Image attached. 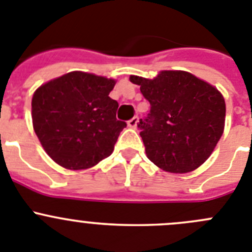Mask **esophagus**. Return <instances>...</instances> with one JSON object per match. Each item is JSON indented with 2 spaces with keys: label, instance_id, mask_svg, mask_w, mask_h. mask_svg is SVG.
Returning <instances> with one entry per match:
<instances>
[{
  "label": "esophagus",
  "instance_id": "34e87169",
  "mask_svg": "<svg viewBox=\"0 0 252 252\" xmlns=\"http://www.w3.org/2000/svg\"><path fill=\"white\" fill-rule=\"evenodd\" d=\"M137 124H138V117H133L130 121H128L129 128H137Z\"/></svg>",
  "mask_w": 252,
  "mask_h": 252
}]
</instances>
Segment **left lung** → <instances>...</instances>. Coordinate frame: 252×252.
I'll return each mask as SVG.
<instances>
[{
  "mask_svg": "<svg viewBox=\"0 0 252 252\" xmlns=\"http://www.w3.org/2000/svg\"><path fill=\"white\" fill-rule=\"evenodd\" d=\"M129 80L151 104L138 123L148 159L171 173H187L205 163L225 128L221 93L181 70H164L154 79L131 75Z\"/></svg>",
  "mask_w": 252,
  "mask_h": 252,
  "instance_id": "left-lung-1",
  "label": "left lung"
}]
</instances>
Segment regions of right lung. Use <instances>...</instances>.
<instances>
[{
  "label": "right lung",
  "mask_w": 252,
  "mask_h": 252,
  "mask_svg": "<svg viewBox=\"0 0 252 252\" xmlns=\"http://www.w3.org/2000/svg\"><path fill=\"white\" fill-rule=\"evenodd\" d=\"M114 79L71 71L50 80L32 96L33 130L51 159L67 169H87L109 157L126 122L109 96Z\"/></svg>",
  "instance_id": "right-lung-1"
}]
</instances>
